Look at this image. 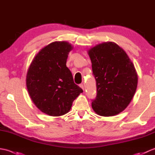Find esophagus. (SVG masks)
<instances>
[{
  "instance_id": "obj_1",
  "label": "esophagus",
  "mask_w": 155,
  "mask_h": 155,
  "mask_svg": "<svg viewBox=\"0 0 155 155\" xmlns=\"http://www.w3.org/2000/svg\"><path fill=\"white\" fill-rule=\"evenodd\" d=\"M80 87H81L82 88H83V91L84 90V85H83V84H80Z\"/></svg>"
}]
</instances>
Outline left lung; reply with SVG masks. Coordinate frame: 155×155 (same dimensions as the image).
Listing matches in <instances>:
<instances>
[{
	"mask_svg": "<svg viewBox=\"0 0 155 155\" xmlns=\"http://www.w3.org/2000/svg\"><path fill=\"white\" fill-rule=\"evenodd\" d=\"M97 97L92 107L97 114L111 117L123 111L135 93L138 76L126 52L113 42L98 44L88 50Z\"/></svg>",
	"mask_w": 155,
	"mask_h": 155,
	"instance_id": "1",
	"label": "left lung"
}]
</instances>
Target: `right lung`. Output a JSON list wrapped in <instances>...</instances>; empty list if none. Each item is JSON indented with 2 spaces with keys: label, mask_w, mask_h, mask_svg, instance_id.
Returning a JSON list of instances; mask_svg holds the SVG:
<instances>
[{
  "label": "right lung",
  "mask_w": 155,
  "mask_h": 155,
  "mask_svg": "<svg viewBox=\"0 0 155 155\" xmlns=\"http://www.w3.org/2000/svg\"><path fill=\"white\" fill-rule=\"evenodd\" d=\"M72 46L56 41L42 48L32 60L27 74V87L32 102L42 113L58 117L71 110L83 91L74 83L66 65Z\"/></svg>",
  "instance_id": "add662e5"
}]
</instances>
